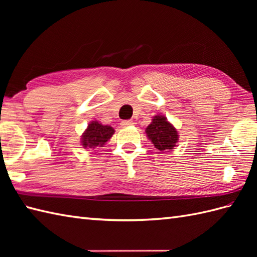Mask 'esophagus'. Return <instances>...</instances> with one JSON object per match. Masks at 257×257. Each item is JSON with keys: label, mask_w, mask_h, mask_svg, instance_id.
<instances>
[{"label": "esophagus", "mask_w": 257, "mask_h": 257, "mask_svg": "<svg viewBox=\"0 0 257 257\" xmlns=\"http://www.w3.org/2000/svg\"><path fill=\"white\" fill-rule=\"evenodd\" d=\"M120 124H121L122 127H128V125H133L134 121L133 120H123V121H121V123Z\"/></svg>", "instance_id": "1"}]
</instances>
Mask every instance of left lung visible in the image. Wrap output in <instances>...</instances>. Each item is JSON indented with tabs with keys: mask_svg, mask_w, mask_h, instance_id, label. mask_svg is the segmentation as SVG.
<instances>
[{
	"mask_svg": "<svg viewBox=\"0 0 257 257\" xmlns=\"http://www.w3.org/2000/svg\"><path fill=\"white\" fill-rule=\"evenodd\" d=\"M146 134L156 148L163 152L172 150L179 140L177 129L162 114L154 117L152 122L146 128Z\"/></svg>",
	"mask_w": 257,
	"mask_h": 257,
	"instance_id": "1",
	"label": "left lung"
}]
</instances>
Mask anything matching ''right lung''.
<instances>
[{"label": "right lung", "instance_id": "obj_1", "mask_svg": "<svg viewBox=\"0 0 257 257\" xmlns=\"http://www.w3.org/2000/svg\"><path fill=\"white\" fill-rule=\"evenodd\" d=\"M114 129L108 124H101L98 121H91L81 136V146L84 148L97 149L103 147L112 137Z\"/></svg>", "mask_w": 257, "mask_h": 257}]
</instances>
